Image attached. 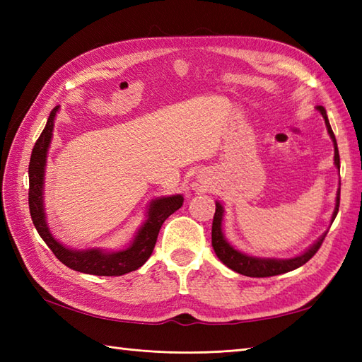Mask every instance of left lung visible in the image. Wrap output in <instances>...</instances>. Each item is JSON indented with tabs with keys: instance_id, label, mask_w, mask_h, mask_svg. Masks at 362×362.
Masks as SVG:
<instances>
[{
	"instance_id": "obj_1",
	"label": "left lung",
	"mask_w": 362,
	"mask_h": 362,
	"mask_svg": "<svg viewBox=\"0 0 362 362\" xmlns=\"http://www.w3.org/2000/svg\"><path fill=\"white\" fill-rule=\"evenodd\" d=\"M316 110L320 112L322 117L325 119V126L329 134V138H332L333 146H334V166L337 169H341V161H339V151H337V143H336V136L332 130V126H329V121L327 117V110L322 105H317ZM339 199H341V183L339 188H337L336 193V205H334V211L332 216V224L336 218L337 211H339ZM222 219H224V206H222L221 202H216V211H214V218H213V227H211V244L214 253H216L218 258L224 263L227 267L232 269V271L245 275V276H272V275H280L284 272L294 271V269L303 266L306 261H310L314 253L319 250V247L324 243L327 232L317 238L308 249L305 252L300 253L297 257L292 258H266V257H252L244 253L241 250L235 249L232 244H230L224 232H222Z\"/></svg>"
}]
</instances>
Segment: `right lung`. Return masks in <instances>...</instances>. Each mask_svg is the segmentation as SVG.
Here are the masks:
<instances>
[{"label":"right lung","instance_id":"right-lung-1","mask_svg":"<svg viewBox=\"0 0 362 362\" xmlns=\"http://www.w3.org/2000/svg\"><path fill=\"white\" fill-rule=\"evenodd\" d=\"M60 105H56L49 113V118L46 121L42 135L35 141L29 161V211L37 232L52 250L54 255L57 257V259L62 261L65 266L73 269V271L101 276H118L136 271L152 255L161 226L174 211L180 209L183 204V196H163L151 201L143 224L136 230L132 243L126 249L110 252L99 247L82 250L66 247L51 233L48 222H46L43 202L46 157H48L54 121H56Z\"/></svg>","mask_w":362,"mask_h":362}]
</instances>
